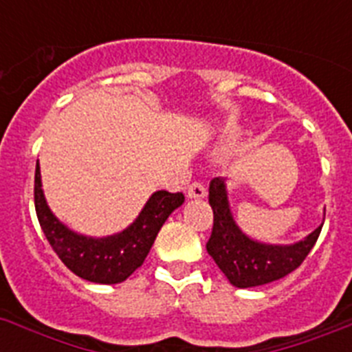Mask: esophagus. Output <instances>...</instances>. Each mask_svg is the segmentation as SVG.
Segmentation results:
<instances>
[{"instance_id": "1", "label": "esophagus", "mask_w": 352, "mask_h": 352, "mask_svg": "<svg viewBox=\"0 0 352 352\" xmlns=\"http://www.w3.org/2000/svg\"><path fill=\"white\" fill-rule=\"evenodd\" d=\"M206 195L207 189L201 182H193V184L188 188V198H197V200H200V198H204Z\"/></svg>"}]
</instances>
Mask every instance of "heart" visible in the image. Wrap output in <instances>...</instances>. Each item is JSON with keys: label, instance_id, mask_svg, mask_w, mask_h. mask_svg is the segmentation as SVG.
<instances>
[{"label": "heart", "instance_id": "heart-1", "mask_svg": "<svg viewBox=\"0 0 352 352\" xmlns=\"http://www.w3.org/2000/svg\"><path fill=\"white\" fill-rule=\"evenodd\" d=\"M241 133L239 129H235V127H230V129L225 131L221 138V151H232L237 143H239Z\"/></svg>", "mask_w": 352, "mask_h": 352}]
</instances>
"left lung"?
Listing matches in <instances>:
<instances>
[{"label": "left lung", "instance_id": "8db88e82", "mask_svg": "<svg viewBox=\"0 0 352 352\" xmlns=\"http://www.w3.org/2000/svg\"><path fill=\"white\" fill-rule=\"evenodd\" d=\"M209 204L214 212V225L207 253L228 282L239 289L265 285L292 273L303 264L322 228L320 223L305 239L292 244H267L252 239L232 216L227 184L221 177L210 180Z\"/></svg>", "mask_w": 352, "mask_h": 352}]
</instances>
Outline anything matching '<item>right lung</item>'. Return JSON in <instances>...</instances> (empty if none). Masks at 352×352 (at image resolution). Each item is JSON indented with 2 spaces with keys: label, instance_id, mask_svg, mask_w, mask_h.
<instances>
[{
  "label": "right lung",
  "instance_id": "1",
  "mask_svg": "<svg viewBox=\"0 0 352 352\" xmlns=\"http://www.w3.org/2000/svg\"><path fill=\"white\" fill-rule=\"evenodd\" d=\"M182 204V193L155 191L129 227L106 237H90L70 230L49 209L38 163L35 168V210L42 232L60 261L94 283L113 285L127 280L143 264L168 216Z\"/></svg>",
  "mask_w": 352,
  "mask_h": 352
}]
</instances>
